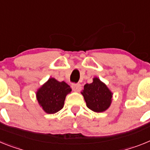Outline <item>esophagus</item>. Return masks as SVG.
<instances>
[{"label": "esophagus", "instance_id": "esophagus-1", "mask_svg": "<svg viewBox=\"0 0 150 150\" xmlns=\"http://www.w3.org/2000/svg\"><path fill=\"white\" fill-rule=\"evenodd\" d=\"M71 88L73 90V91L75 92H79L81 89V85L80 84H71Z\"/></svg>", "mask_w": 150, "mask_h": 150}]
</instances>
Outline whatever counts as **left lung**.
<instances>
[{"label":"left lung","instance_id":"8db88e82","mask_svg":"<svg viewBox=\"0 0 150 150\" xmlns=\"http://www.w3.org/2000/svg\"><path fill=\"white\" fill-rule=\"evenodd\" d=\"M81 94L87 106L96 112L106 111L111 105L112 93L98 78H93V82L86 84Z\"/></svg>","mask_w":150,"mask_h":150}]
</instances>
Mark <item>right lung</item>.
<instances>
[{"instance_id": "obj_1", "label": "right lung", "mask_w": 150, "mask_h": 150, "mask_svg": "<svg viewBox=\"0 0 150 150\" xmlns=\"http://www.w3.org/2000/svg\"><path fill=\"white\" fill-rule=\"evenodd\" d=\"M71 91L70 86L65 81L59 82L50 78L38 90L36 97L45 112L53 114L62 109L66 95Z\"/></svg>"}]
</instances>
